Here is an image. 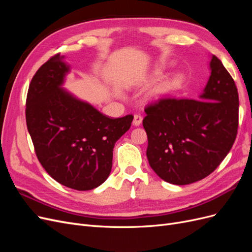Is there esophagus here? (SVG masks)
Wrapping results in <instances>:
<instances>
[{
  "label": "esophagus",
  "mask_w": 252,
  "mask_h": 252,
  "mask_svg": "<svg viewBox=\"0 0 252 252\" xmlns=\"http://www.w3.org/2000/svg\"><path fill=\"white\" fill-rule=\"evenodd\" d=\"M142 121H143V117L141 116V114H134V118H133V125L134 126L141 125Z\"/></svg>",
  "instance_id": "1"
}]
</instances>
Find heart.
<instances>
[{
  "label": "heart",
  "instance_id": "heart-1",
  "mask_svg": "<svg viewBox=\"0 0 252 252\" xmlns=\"http://www.w3.org/2000/svg\"><path fill=\"white\" fill-rule=\"evenodd\" d=\"M180 84H181V77H180V75H177V77H174L172 80L164 82L158 87H157L155 89V94H164V93H166V91L178 87Z\"/></svg>",
  "mask_w": 252,
  "mask_h": 252
}]
</instances>
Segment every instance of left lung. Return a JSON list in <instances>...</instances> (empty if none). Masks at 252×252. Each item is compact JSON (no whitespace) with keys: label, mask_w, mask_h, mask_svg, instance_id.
Instances as JSON below:
<instances>
[{"label":"left lung","mask_w":252,"mask_h":252,"mask_svg":"<svg viewBox=\"0 0 252 252\" xmlns=\"http://www.w3.org/2000/svg\"><path fill=\"white\" fill-rule=\"evenodd\" d=\"M200 100L159 97L146 105L149 165L175 185L200 181L215 171L232 148L239 127L235 83L216 56Z\"/></svg>","instance_id":"obj_1"}]
</instances>
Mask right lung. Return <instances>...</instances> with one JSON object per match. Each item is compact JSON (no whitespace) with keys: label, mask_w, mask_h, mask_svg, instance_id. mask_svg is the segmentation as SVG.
<instances>
[{"label":"right lung","mask_w":252,"mask_h":252,"mask_svg":"<svg viewBox=\"0 0 252 252\" xmlns=\"http://www.w3.org/2000/svg\"><path fill=\"white\" fill-rule=\"evenodd\" d=\"M61 59L52 56L30 82L26 124L43 168L60 184L84 191L109 177L114 145L133 116L108 118L61 89L69 69Z\"/></svg>","instance_id":"right-lung-1"}]
</instances>
